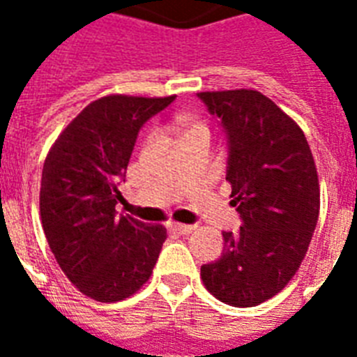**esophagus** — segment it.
Instances as JSON below:
<instances>
[{
  "label": "esophagus",
  "instance_id": "1",
  "mask_svg": "<svg viewBox=\"0 0 357 357\" xmlns=\"http://www.w3.org/2000/svg\"><path fill=\"white\" fill-rule=\"evenodd\" d=\"M174 229H176V231H178V234H181V235H189V234H192V231H195V226H189V224H174L172 226Z\"/></svg>",
  "mask_w": 357,
  "mask_h": 357
}]
</instances>
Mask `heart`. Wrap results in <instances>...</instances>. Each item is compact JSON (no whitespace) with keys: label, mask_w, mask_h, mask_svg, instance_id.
Segmentation results:
<instances>
[{"label":"heart","mask_w":357,"mask_h":357,"mask_svg":"<svg viewBox=\"0 0 357 357\" xmlns=\"http://www.w3.org/2000/svg\"><path fill=\"white\" fill-rule=\"evenodd\" d=\"M174 126L178 128L183 142H190V140L198 139H211V128L207 126L206 120H202L200 116H195V114H178L174 119Z\"/></svg>","instance_id":"heart-1"}]
</instances>
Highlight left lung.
<instances>
[{
  "mask_svg": "<svg viewBox=\"0 0 357 357\" xmlns=\"http://www.w3.org/2000/svg\"><path fill=\"white\" fill-rule=\"evenodd\" d=\"M222 120L231 206L243 218L224 231V254L204 265L202 282L220 302L254 307L298 272L321 209V187L304 131L271 98L252 89L198 92Z\"/></svg>",
  "mask_w": 357,
  "mask_h": 357,
  "instance_id": "obj_1",
  "label": "left lung"
}]
</instances>
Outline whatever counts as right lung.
Masks as SVG:
<instances>
[{"label":"right lung","mask_w":357,"mask_h":357,"mask_svg":"<svg viewBox=\"0 0 357 357\" xmlns=\"http://www.w3.org/2000/svg\"><path fill=\"white\" fill-rule=\"evenodd\" d=\"M176 96L109 94L89 103L53 142L40 181L47 244L75 289L98 302L135 294L157 263L167 228L116 215L119 181L139 129Z\"/></svg>","instance_id":"add662e5"}]
</instances>
